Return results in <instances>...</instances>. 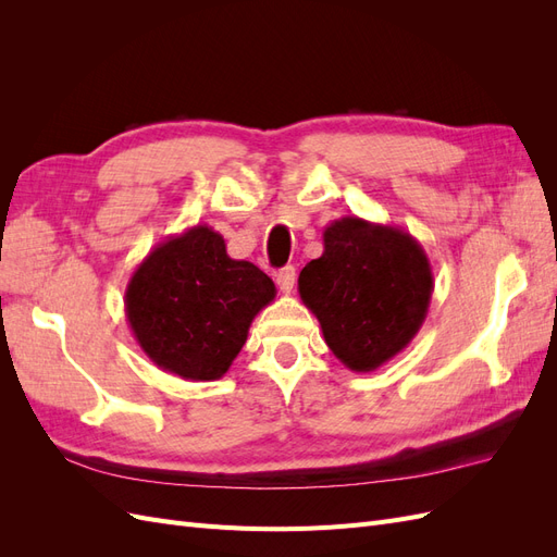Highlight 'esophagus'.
Segmentation results:
<instances>
[{"label": "esophagus", "mask_w": 557, "mask_h": 557, "mask_svg": "<svg viewBox=\"0 0 557 557\" xmlns=\"http://www.w3.org/2000/svg\"><path fill=\"white\" fill-rule=\"evenodd\" d=\"M295 278H297V274H295V267H283L281 272L276 274V283H278L281 293H293V288H295Z\"/></svg>", "instance_id": "obj_1"}]
</instances>
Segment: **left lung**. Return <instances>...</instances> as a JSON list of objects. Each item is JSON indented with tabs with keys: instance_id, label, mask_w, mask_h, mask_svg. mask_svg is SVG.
Here are the masks:
<instances>
[{
	"instance_id": "8db88e82",
	"label": "left lung",
	"mask_w": 557,
	"mask_h": 557,
	"mask_svg": "<svg viewBox=\"0 0 557 557\" xmlns=\"http://www.w3.org/2000/svg\"><path fill=\"white\" fill-rule=\"evenodd\" d=\"M323 256L299 272V297L325 344L352 372H374L425 323L432 267L409 232L339 218L323 232Z\"/></svg>"
}]
</instances>
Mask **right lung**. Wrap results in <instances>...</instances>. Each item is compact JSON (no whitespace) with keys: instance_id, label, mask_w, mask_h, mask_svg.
<instances>
[{"instance_id":"right-lung-1","label":"right lung","mask_w":557,"mask_h":557,"mask_svg":"<svg viewBox=\"0 0 557 557\" xmlns=\"http://www.w3.org/2000/svg\"><path fill=\"white\" fill-rule=\"evenodd\" d=\"M274 297L276 285L262 269L232 260L221 234L195 225L158 244L134 269L125 315L162 372L215 381L239 356L252 318Z\"/></svg>"}]
</instances>
